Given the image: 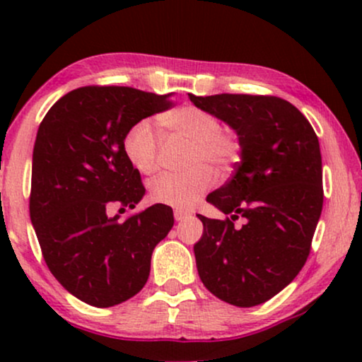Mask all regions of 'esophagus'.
<instances>
[{
	"label": "esophagus",
	"instance_id": "obj_1",
	"mask_svg": "<svg viewBox=\"0 0 362 362\" xmlns=\"http://www.w3.org/2000/svg\"><path fill=\"white\" fill-rule=\"evenodd\" d=\"M173 216H175V221L180 223V221H185V219L189 218L190 214H189V213H185V211H180V209H177L175 213H173Z\"/></svg>",
	"mask_w": 362,
	"mask_h": 362
}]
</instances>
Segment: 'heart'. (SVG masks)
Wrapping results in <instances>:
<instances>
[{"label":"heart","instance_id":"obj_1","mask_svg":"<svg viewBox=\"0 0 362 362\" xmlns=\"http://www.w3.org/2000/svg\"><path fill=\"white\" fill-rule=\"evenodd\" d=\"M160 126L172 136L190 141L185 173H163L149 184V197L156 204L177 209L192 207L214 184V173L228 172L240 160V141L223 132L221 120L211 112L192 105H182L165 112ZM124 153L139 173L149 175L158 167V138L149 120H139L124 138Z\"/></svg>","mask_w":362,"mask_h":362}]
</instances>
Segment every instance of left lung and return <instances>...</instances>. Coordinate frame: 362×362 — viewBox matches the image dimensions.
<instances>
[{"mask_svg":"<svg viewBox=\"0 0 362 362\" xmlns=\"http://www.w3.org/2000/svg\"><path fill=\"white\" fill-rule=\"evenodd\" d=\"M197 109L236 132L240 161L206 201L231 218L209 219L194 245L202 284L219 300L250 308L276 296L301 271L322 214V155L308 119L264 95H189ZM245 218L242 228L234 221Z\"/></svg>","mask_w":362,"mask_h":362,"instance_id":"left-lung-1","label":"left lung"}]
</instances>
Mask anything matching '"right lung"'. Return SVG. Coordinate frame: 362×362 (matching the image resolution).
Returning a JSON list of instances; mask_svg holds the SVG:
<instances>
[{
	"mask_svg": "<svg viewBox=\"0 0 362 362\" xmlns=\"http://www.w3.org/2000/svg\"><path fill=\"white\" fill-rule=\"evenodd\" d=\"M172 95L129 86H83L49 109L32 156L30 219L45 264L78 300L109 308L138 294L151 253L173 226L172 207L155 204L127 219L144 190L124 153L139 120L167 110Z\"/></svg>",
	"mask_w": 362,
	"mask_h": 362,
	"instance_id": "right-lung-1",
	"label": "right lung"
}]
</instances>
